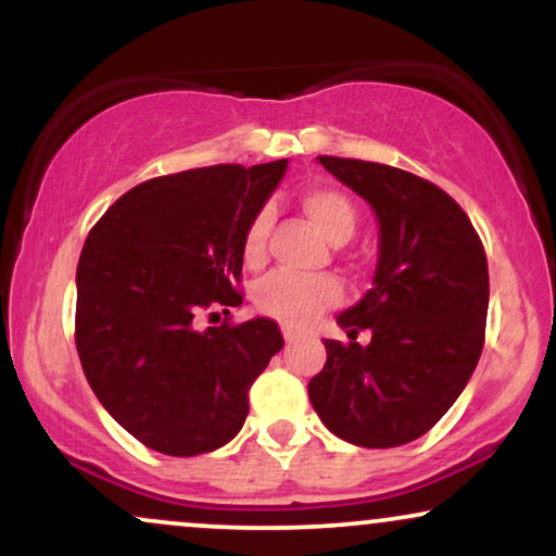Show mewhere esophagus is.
I'll list each match as a JSON object with an SVG mask.
<instances>
[{
  "label": "esophagus",
  "instance_id": "1",
  "mask_svg": "<svg viewBox=\"0 0 556 556\" xmlns=\"http://www.w3.org/2000/svg\"><path fill=\"white\" fill-rule=\"evenodd\" d=\"M282 334H285V342H295L300 337V331L292 329V327H282Z\"/></svg>",
  "mask_w": 556,
  "mask_h": 556
}]
</instances>
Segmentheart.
Masks as SVG:
<instances>
[{
	"label": "heart",
	"instance_id": "1",
	"mask_svg": "<svg viewBox=\"0 0 556 556\" xmlns=\"http://www.w3.org/2000/svg\"><path fill=\"white\" fill-rule=\"evenodd\" d=\"M305 216L311 219L324 238L342 245L355 235L358 214L350 198L331 188L308 190L300 201ZM269 212H261L248 222L242 232V258L248 266H261L266 258V238H269ZM342 300V285L334 277H292V274L277 271L266 277L256 290V303L266 316L290 327H305L318 314L331 308Z\"/></svg>",
	"mask_w": 556,
	"mask_h": 556
}]
</instances>
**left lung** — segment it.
Returning <instances> with one entry per match:
<instances>
[{
  "label": "left lung",
  "mask_w": 556,
  "mask_h": 556,
  "mask_svg": "<svg viewBox=\"0 0 556 556\" xmlns=\"http://www.w3.org/2000/svg\"><path fill=\"white\" fill-rule=\"evenodd\" d=\"M379 219L374 287L337 316L350 342L324 340L308 397L331 433L368 450L424 437L460 397L481 358L489 266L468 214L442 188L361 159L318 156ZM372 331L368 345L355 343Z\"/></svg>",
  "instance_id": "1"
}]
</instances>
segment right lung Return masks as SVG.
Masks as SVG:
<instances>
[{
  "instance_id": "right-lung-1",
  "label": "right lung",
  "mask_w": 556,
  "mask_h": 556,
  "mask_svg": "<svg viewBox=\"0 0 556 556\" xmlns=\"http://www.w3.org/2000/svg\"><path fill=\"white\" fill-rule=\"evenodd\" d=\"M285 169L279 159L154 177L88 232L75 348L106 413L149 450L193 457L227 444L248 389L282 350L271 318L198 329V316L242 303V232Z\"/></svg>"
}]
</instances>
